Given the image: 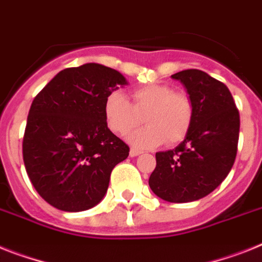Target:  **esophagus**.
<instances>
[{
	"label": "esophagus",
	"instance_id": "1",
	"mask_svg": "<svg viewBox=\"0 0 262 262\" xmlns=\"http://www.w3.org/2000/svg\"><path fill=\"white\" fill-rule=\"evenodd\" d=\"M141 153H142L141 150H138V149H136V148L130 149V157H136V156L141 155Z\"/></svg>",
	"mask_w": 262,
	"mask_h": 262
}]
</instances>
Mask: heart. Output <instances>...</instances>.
Returning a JSON list of instances; mask_svg holds the SVG:
<instances>
[{"label": "heart", "mask_w": 262, "mask_h": 262, "mask_svg": "<svg viewBox=\"0 0 262 262\" xmlns=\"http://www.w3.org/2000/svg\"><path fill=\"white\" fill-rule=\"evenodd\" d=\"M127 101L120 92H112L104 102L107 127L125 136L142 120L146 125L130 136L137 146L177 144L188 136L194 120V102L188 93L176 92L166 83H150L133 89Z\"/></svg>", "instance_id": "1"}]
</instances>
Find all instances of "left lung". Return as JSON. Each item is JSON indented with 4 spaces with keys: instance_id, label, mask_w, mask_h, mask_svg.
Listing matches in <instances>:
<instances>
[{
    "instance_id": "1",
    "label": "left lung",
    "mask_w": 262,
    "mask_h": 262,
    "mask_svg": "<svg viewBox=\"0 0 262 262\" xmlns=\"http://www.w3.org/2000/svg\"><path fill=\"white\" fill-rule=\"evenodd\" d=\"M194 102V120L176 149L156 153L149 186L169 202H190L212 193L229 174L237 155L239 113L225 83L199 69L173 74Z\"/></svg>"
}]
</instances>
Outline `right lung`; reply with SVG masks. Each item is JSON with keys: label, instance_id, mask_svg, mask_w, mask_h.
<instances>
[{"label": "right lung", "instance_id": "obj_1", "mask_svg": "<svg viewBox=\"0 0 262 262\" xmlns=\"http://www.w3.org/2000/svg\"><path fill=\"white\" fill-rule=\"evenodd\" d=\"M125 77L100 63L61 70L30 106L23 157L30 182L48 204L65 212L97 205L111 173L129 156L104 117L105 98Z\"/></svg>", "mask_w": 262, "mask_h": 262}]
</instances>
